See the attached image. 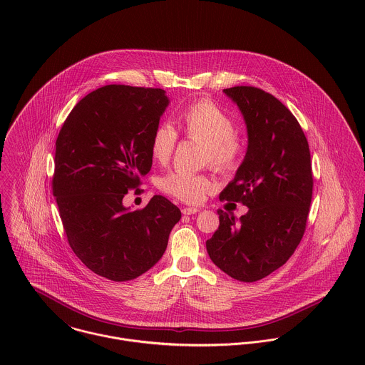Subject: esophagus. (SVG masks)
<instances>
[{
  "label": "esophagus",
  "mask_w": 365,
  "mask_h": 365,
  "mask_svg": "<svg viewBox=\"0 0 365 365\" xmlns=\"http://www.w3.org/2000/svg\"><path fill=\"white\" fill-rule=\"evenodd\" d=\"M201 212L200 208H191V207H187V208H182V213L184 215H194V213H198Z\"/></svg>",
  "instance_id": "1"
}]
</instances>
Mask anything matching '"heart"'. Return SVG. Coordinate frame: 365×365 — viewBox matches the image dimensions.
Segmentation results:
<instances>
[{
    "label": "heart",
    "instance_id": "obj_1",
    "mask_svg": "<svg viewBox=\"0 0 365 365\" xmlns=\"http://www.w3.org/2000/svg\"><path fill=\"white\" fill-rule=\"evenodd\" d=\"M178 122L188 139L205 145V160L215 171L230 174L237 170L242 161L243 146L236 135L232 118L220 108L201 100L188 105L181 112ZM177 138V132L171 125H158L152 135L150 148L153 158L165 164L173 156ZM160 188L184 202L195 204L212 191L213 185L205 175L175 171L160 180Z\"/></svg>",
    "mask_w": 365,
    "mask_h": 365
}]
</instances>
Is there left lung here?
Masks as SVG:
<instances>
[{
	"mask_svg": "<svg viewBox=\"0 0 365 365\" xmlns=\"http://www.w3.org/2000/svg\"><path fill=\"white\" fill-rule=\"evenodd\" d=\"M223 93L243 115L247 152L219 198L249 210L236 219L219 209L207 250L223 272L255 282L284 265L302 240L312 201L311 152L297 118L274 96L247 86Z\"/></svg>",
	"mask_w": 365,
	"mask_h": 365,
	"instance_id": "8db88e82",
	"label": "left lung"
}]
</instances>
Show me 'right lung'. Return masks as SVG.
<instances>
[{
	"instance_id": "1",
	"label": "right lung",
	"mask_w": 365,
	"mask_h": 365,
	"mask_svg": "<svg viewBox=\"0 0 365 365\" xmlns=\"http://www.w3.org/2000/svg\"><path fill=\"white\" fill-rule=\"evenodd\" d=\"M168 104L161 88L105 86L73 108L56 140L53 197L68 245L110 281L149 271L181 219L161 195L138 210L122 202L152 168V135Z\"/></svg>"
}]
</instances>
